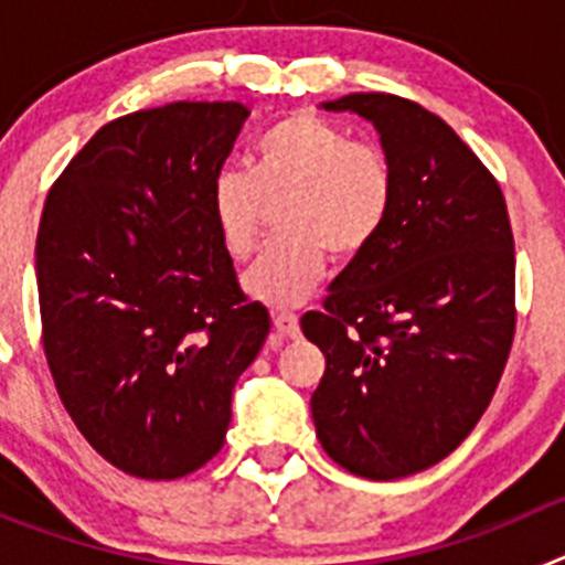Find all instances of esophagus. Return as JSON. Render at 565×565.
I'll return each mask as SVG.
<instances>
[{"label":"esophagus","mask_w":565,"mask_h":565,"mask_svg":"<svg viewBox=\"0 0 565 565\" xmlns=\"http://www.w3.org/2000/svg\"><path fill=\"white\" fill-rule=\"evenodd\" d=\"M274 328H277V331L282 333V337H297V333H299L297 313H288V311L274 313Z\"/></svg>","instance_id":"obj_1"}]
</instances>
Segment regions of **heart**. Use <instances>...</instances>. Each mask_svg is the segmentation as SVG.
<instances>
[{
	"mask_svg": "<svg viewBox=\"0 0 565 565\" xmlns=\"http://www.w3.org/2000/svg\"><path fill=\"white\" fill-rule=\"evenodd\" d=\"M391 158L384 149L311 113L286 115L257 141L254 169L226 167L214 174L209 209L221 243L243 259L257 243L268 201L279 203L286 237L243 274L252 299L271 308L299 306L326 271L328 248L356 257L371 246L393 206Z\"/></svg>",
	"mask_w": 565,
	"mask_h": 565,
	"instance_id": "heart-1",
	"label": "heart"
}]
</instances>
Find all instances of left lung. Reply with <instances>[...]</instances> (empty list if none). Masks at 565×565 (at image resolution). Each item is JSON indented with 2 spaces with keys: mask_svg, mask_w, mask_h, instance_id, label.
<instances>
[{
  "mask_svg": "<svg viewBox=\"0 0 565 565\" xmlns=\"http://www.w3.org/2000/svg\"><path fill=\"white\" fill-rule=\"evenodd\" d=\"M371 121L393 206L302 333L326 353L317 438L353 476L393 481L450 456L489 407L515 333V239L476 152L430 109L387 93L319 104Z\"/></svg>",
  "mask_w": 565,
  "mask_h": 565,
  "instance_id": "1",
  "label": "left lung"
}]
</instances>
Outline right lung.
Returning <instances> with one entry per match:
<instances>
[{
    "mask_svg": "<svg viewBox=\"0 0 565 565\" xmlns=\"http://www.w3.org/2000/svg\"><path fill=\"white\" fill-rule=\"evenodd\" d=\"M252 109L174 102L115 118L44 201L36 286L62 404L98 456L169 481L223 447L271 319L246 302L209 192Z\"/></svg>",
    "mask_w": 565,
    "mask_h": 565,
    "instance_id": "1",
    "label": "right lung"
}]
</instances>
